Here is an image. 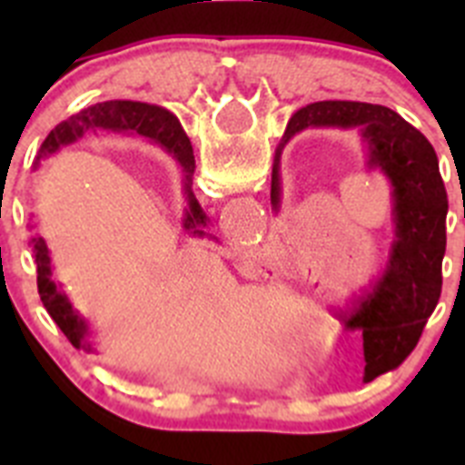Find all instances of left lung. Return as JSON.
<instances>
[{
  "label": "left lung",
  "instance_id": "obj_1",
  "mask_svg": "<svg viewBox=\"0 0 465 465\" xmlns=\"http://www.w3.org/2000/svg\"><path fill=\"white\" fill-rule=\"evenodd\" d=\"M310 127L356 130L368 167L380 170L391 186L393 242L386 268L349 310H335L344 326L363 332V380L371 381L396 368L417 347L440 300L447 191L430 142L396 111L368 102L326 100L295 111L286 125L272 165L274 212L282 204L279 158L283 143Z\"/></svg>",
  "mask_w": 465,
  "mask_h": 465
}]
</instances>
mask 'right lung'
I'll return each instance as SVG.
<instances>
[{
	"instance_id": "1",
	"label": "right lung",
	"mask_w": 465,
	"mask_h": 465,
	"mask_svg": "<svg viewBox=\"0 0 465 465\" xmlns=\"http://www.w3.org/2000/svg\"><path fill=\"white\" fill-rule=\"evenodd\" d=\"M125 130H134L142 137L151 139L158 143L160 149H165L172 158L179 163L183 170V191H186V216H183V228L191 230L193 235H204L203 225H207V213L203 212L200 203L195 200L191 191L193 183V172H195V155H193L191 139L182 130L179 121L172 116L170 111L163 106L146 104V102H133V100H114V102H100L88 109L79 111L63 121L46 137V142L41 143L39 153H36L35 167L48 155L57 153L60 146L79 142L84 134L88 133H125ZM32 252H35L36 262V289H39L41 302L51 314L53 322L60 326V331L67 335L69 342L76 349H85L93 351L90 344V331L88 322L79 312L74 310L69 302L67 293L63 286L53 279V265H51V253L44 242V237H32L30 240Z\"/></svg>"
}]
</instances>
